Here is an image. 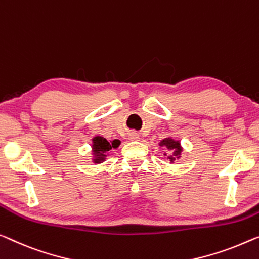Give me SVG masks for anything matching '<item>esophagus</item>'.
<instances>
[{
  "label": "esophagus",
  "mask_w": 259,
  "mask_h": 259,
  "mask_svg": "<svg viewBox=\"0 0 259 259\" xmlns=\"http://www.w3.org/2000/svg\"><path fill=\"white\" fill-rule=\"evenodd\" d=\"M130 140L131 141H137V140H140V137H138L137 134H133V135H130Z\"/></svg>",
  "instance_id": "esophagus-1"
}]
</instances>
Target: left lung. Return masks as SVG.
I'll return each mask as SVG.
<instances>
[{"label": "left lung", "mask_w": 259, "mask_h": 259, "mask_svg": "<svg viewBox=\"0 0 259 259\" xmlns=\"http://www.w3.org/2000/svg\"><path fill=\"white\" fill-rule=\"evenodd\" d=\"M159 145L164 146V148H166L169 151V156H167V159H169V163H173L176 159L180 158L183 148H181L179 141H176L171 137H167V138H164L163 141H160ZM165 156H166V153H165Z\"/></svg>", "instance_id": "obj_1"}]
</instances>
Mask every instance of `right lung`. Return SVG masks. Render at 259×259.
<instances>
[{"label": "right lung", "mask_w": 259, "mask_h": 259, "mask_svg": "<svg viewBox=\"0 0 259 259\" xmlns=\"http://www.w3.org/2000/svg\"><path fill=\"white\" fill-rule=\"evenodd\" d=\"M93 144H92V151H93V161L95 164H100L102 161L106 160L107 158V152L111 149H116L118 148V145L121 144V142L118 140L108 142L106 138H103L102 136H95L93 137Z\"/></svg>", "instance_id": "add662e5"}]
</instances>
